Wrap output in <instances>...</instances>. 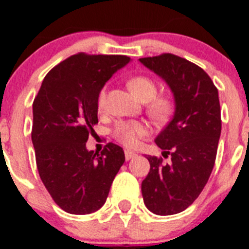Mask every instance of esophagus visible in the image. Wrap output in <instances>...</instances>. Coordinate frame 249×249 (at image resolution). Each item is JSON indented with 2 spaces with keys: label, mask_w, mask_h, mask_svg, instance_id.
Listing matches in <instances>:
<instances>
[{
  "label": "esophagus",
  "mask_w": 249,
  "mask_h": 249,
  "mask_svg": "<svg viewBox=\"0 0 249 249\" xmlns=\"http://www.w3.org/2000/svg\"><path fill=\"white\" fill-rule=\"evenodd\" d=\"M136 153L135 152H131V151H124V157H126L127 160H132V158H135L136 157Z\"/></svg>",
  "instance_id": "1"
}]
</instances>
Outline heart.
Returning <instances> with one entry per match:
<instances>
[{
  "mask_svg": "<svg viewBox=\"0 0 249 249\" xmlns=\"http://www.w3.org/2000/svg\"><path fill=\"white\" fill-rule=\"evenodd\" d=\"M128 89L135 94L138 100L147 103V112L153 120L166 121L171 117L175 103L169 96L166 94H157V83L147 76H135L129 78L127 82ZM106 102V89H102L98 92L97 107L102 109ZM147 128L141 122L128 121V122L117 123L113 128V137L122 143L123 146L133 148L140 143V140L146 136Z\"/></svg>",
  "mask_w": 249,
  "mask_h": 249,
  "instance_id": "b5f03b06",
  "label": "heart"
}]
</instances>
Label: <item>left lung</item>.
Returning a JSON list of instances; mask_svg holds the SVG:
<instances>
[{
	"label": "left lung",
	"mask_w": 249,
	"mask_h": 249,
	"mask_svg": "<svg viewBox=\"0 0 249 249\" xmlns=\"http://www.w3.org/2000/svg\"><path fill=\"white\" fill-rule=\"evenodd\" d=\"M140 61L168 83L175 96L172 121L156 138L162 156H148L149 172L142 182L146 207L160 215L190 207L208 182L221 136L218 89L199 66L172 53Z\"/></svg>",
	"instance_id": "1"
}]
</instances>
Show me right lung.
Wrapping results in <instances>:
<instances>
[{"instance_id":"right-lung-1","label":"right lung","mask_w":249,"mask_h":249,"mask_svg":"<svg viewBox=\"0 0 249 249\" xmlns=\"http://www.w3.org/2000/svg\"><path fill=\"white\" fill-rule=\"evenodd\" d=\"M122 54L70 56L54 66L34 101L32 143L41 181L65 212L89 214L105 204L124 162L117 144L100 155L86 142L98 123L97 96L114 72L129 62Z\"/></svg>"}]
</instances>
